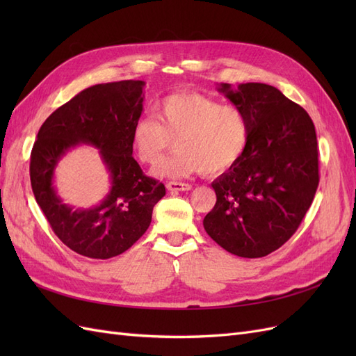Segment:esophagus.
Masks as SVG:
<instances>
[{"label":"esophagus","mask_w":356,"mask_h":356,"mask_svg":"<svg viewBox=\"0 0 356 356\" xmlns=\"http://www.w3.org/2000/svg\"><path fill=\"white\" fill-rule=\"evenodd\" d=\"M169 191H188L191 190V184L188 182H179V181H169L166 184Z\"/></svg>","instance_id":"obj_1"}]
</instances>
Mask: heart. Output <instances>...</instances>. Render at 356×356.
<instances>
[{
	"label": "heart",
	"instance_id": "1",
	"mask_svg": "<svg viewBox=\"0 0 356 356\" xmlns=\"http://www.w3.org/2000/svg\"><path fill=\"white\" fill-rule=\"evenodd\" d=\"M153 115L139 117L131 129V145L144 165L157 166L175 147L159 174L184 178L197 172L222 174L245 154L251 124L238 105H222L211 96L182 92L161 99Z\"/></svg>",
	"mask_w": 356,
	"mask_h": 356
}]
</instances>
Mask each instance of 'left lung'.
Returning a JSON list of instances; mask_svg holds the SVG:
<instances>
[{"mask_svg":"<svg viewBox=\"0 0 356 356\" xmlns=\"http://www.w3.org/2000/svg\"><path fill=\"white\" fill-rule=\"evenodd\" d=\"M250 118L242 159L212 182L217 195L203 227L225 251L260 258L281 248L303 221L319 184L315 126L305 108L263 83L218 89Z\"/></svg>","mask_w":356,"mask_h":356,"instance_id":"8db88e82","label":"left lung"}]
</instances>
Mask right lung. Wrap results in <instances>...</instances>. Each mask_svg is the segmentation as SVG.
I'll return each instance as SVG.
<instances>
[{
	"label": "right lung",
	"instance_id": "right-lung-1",
	"mask_svg": "<svg viewBox=\"0 0 356 356\" xmlns=\"http://www.w3.org/2000/svg\"><path fill=\"white\" fill-rule=\"evenodd\" d=\"M141 80L96 84L53 111L31 152V187L51 230L70 250L106 260L127 251L147 232L165 186L147 177L132 157L131 129L143 113ZM79 143L100 148L112 174V190L101 205L74 210L52 187L60 157Z\"/></svg>",
	"mask_w": 356,
	"mask_h": 356
}]
</instances>
